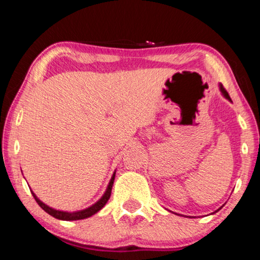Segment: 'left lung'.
<instances>
[{
  "instance_id": "left-lung-1",
  "label": "left lung",
  "mask_w": 260,
  "mask_h": 260,
  "mask_svg": "<svg viewBox=\"0 0 260 260\" xmlns=\"http://www.w3.org/2000/svg\"><path fill=\"white\" fill-rule=\"evenodd\" d=\"M220 90H221V92H222V93H223V95H225V97H226L227 99H230V101H231V98H230V94H229V92H227V91L225 90V88H223L222 85H220Z\"/></svg>"
}]
</instances>
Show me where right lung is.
<instances>
[{"instance_id": "obj_1", "label": "right lung", "mask_w": 260, "mask_h": 260, "mask_svg": "<svg viewBox=\"0 0 260 260\" xmlns=\"http://www.w3.org/2000/svg\"><path fill=\"white\" fill-rule=\"evenodd\" d=\"M113 181H115V174H113L111 181H110L109 183V187L108 189H106L105 194L103 195V198L99 200L98 202H95L93 206H91V207H88L86 209H84V211H80V212H74V213H69V212H61V211H55V209H53L51 207H48L47 205H45L44 202H41L39 199L35 197V194L31 191V194H33V197L35 199V201L38 202V205L40 206V207L44 209L45 212H47L49 215L54 216V218L59 219V220H66V221H70V220H81V219H86L88 216L93 215L97 213L98 211H101V209L104 207L106 202L111 197V190H112V184H113Z\"/></svg>"}]
</instances>
